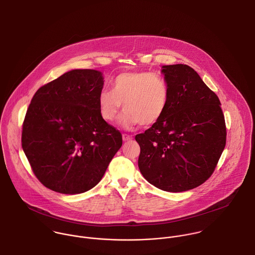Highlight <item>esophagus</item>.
I'll return each mask as SVG.
<instances>
[{"label":"esophagus","mask_w":255,"mask_h":255,"mask_svg":"<svg viewBox=\"0 0 255 255\" xmlns=\"http://www.w3.org/2000/svg\"><path fill=\"white\" fill-rule=\"evenodd\" d=\"M122 139H123V141H129V140H131V139H132V137H131L130 135L123 134V135H122Z\"/></svg>","instance_id":"1"}]
</instances>
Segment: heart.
<instances>
[{"instance_id":"b5f03b06","label":"heart","mask_w":255,"mask_h":255,"mask_svg":"<svg viewBox=\"0 0 255 255\" xmlns=\"http://www.w3.org/2000/svg\"><path fill=\"white\" fill-rule=\"evenodd\" d=\"M166 79L151 71H129L118 74L112 81V90L102 89L97 96L100 116L112 122L122 104L124 112L119 124L130 129L138 124L148 127L158 122L169 102Z\"/></svg>"}]
</instances>
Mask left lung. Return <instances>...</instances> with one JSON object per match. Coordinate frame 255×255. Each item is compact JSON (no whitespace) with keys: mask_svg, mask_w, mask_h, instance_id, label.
Masks as SVG:
<instances>
[{"mask_svg":"<svg viewBox=\"0 0 255 255\" xmlns=\"http://www.w3.org/2000/svg\"><path fill=\"white\" fill-rule=\"evenodd\" d=\"M170 95L161 119L136 135L138 166L156 188L179 193L204 184L214 173L227 142L218 95L187 64L162 66Z\"/></svg>","mask_w":255,"mask_h":255,"instance_id":"8db88e82","label":"left lung"}]
</instances>
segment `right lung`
<instances>
[{
    "label": "right lung",
    "instance_id": "right-lung-1",
    "mask_svg": "<svg viewBox=\"0 0 255 255\" xmlns=\"http://www.w3.org/2000/svg\"><path fill=\"white\" fill-rule=\"evenodd\" d=\"M103 84L100 71L73 69L34 93L22 123L21 147L47 189L65 195L89 191L121 148V133L99 113Z\"/></svg>",
    "mask_w": 255,
    "mask_h": 255
}]
</instances>
